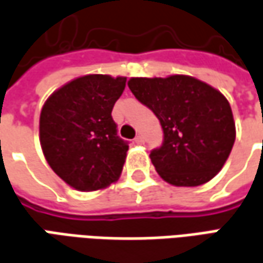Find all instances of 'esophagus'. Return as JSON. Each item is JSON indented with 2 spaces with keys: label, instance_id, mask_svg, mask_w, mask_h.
Instances as JSON below:
<instances>
[{
  "label": "esophagus",
  "instance_id": "1",
  "mask_svg": "<svg viewBox=\"0 0 263 263\" xmlns=\"http://www.w3.org/2000/svg\"><path fill=\"white\" fill-rule=\"evenodd\" d=\"M135 144H138V145H144V137H141V135H138V137H135Z\"/></svg>",
  "mask_w": 263,
  "mask_h": 263
}]
</instances>
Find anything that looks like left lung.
I'll use <instances>...</instances> for the list:
<instances>
[{"label":"left lung","instance_id":"obj_1","mask_svg":"<svg viewBox=\"0 0 263 263\" xmlns=\"http://www.w3.org/2000/svg\"><path fill=\"white\" fill-rule=\"evenodd\" d=\"M128 86L161 122L164 144L149 157L162 180L176 187L210 181L228 161L236 139L224 95L187 74L131 78Z\"/></svg>","mask_w":263,"mask_h":263}]
</instances>
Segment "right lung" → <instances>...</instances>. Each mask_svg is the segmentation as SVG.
I'll return each mask as SVG.
<instances>
[{"instance_id": "right-lung-1", "label": "right lung", "mask_w": 263, "mask_h": 263, "mask_svg": "<svg viewBox=\"0 0 263 263\" xmlns=\"http://www.w3.org/2000/svg\"><path fill=\"white\" fill-rule=\"evenodd\" d=\"M126 78L85 74L59 87L40 114V145L46 161L78 192L103 190L118 181L128 145L117 135L112 108Z\"/></svg>"}]
</instances>
